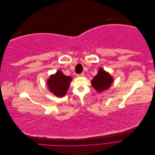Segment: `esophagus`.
Wrapping results in <instances>:
<instances>
[{
    "instance_id": "1",
    "label": "esophagus",
    "mask_w": 155,
    "mask_h": 155,
    "mask_svg": "<svg viewBox=\"0 0 155 155\" xmlns=\"http://www.w3.org/2000/svg\"><path fill=\"white\" fill-rule=\"evenodd\" d=\"M85 75H84V73H81V74H77V76L78 77H83Z\"/></svg>"
}]
</instances>
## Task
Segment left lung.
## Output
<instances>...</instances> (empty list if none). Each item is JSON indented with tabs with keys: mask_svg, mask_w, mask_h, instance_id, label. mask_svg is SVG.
Here are the masks:
<instances>
[{
	"mask_svg": "<svg viewBox=\"0 0 155 155\" xmlns=\"http://www.w3.org/2000/svg\"><path fill=\"white\" fill-rule=\"evenodd\" d=\"M112 81L113 79L110 76V74L102 68H100L97 74L93 78L91 83L93 87L97 92H102L109 88Z\"/></svg>",
	"mask_w": 155,
	"mask_h": 155,
	"instance_id": "obj_1",
	"label": "left lung"
}]
</instances>
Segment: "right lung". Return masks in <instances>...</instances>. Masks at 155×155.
<instances>
[{"instance_id": "obj_1", "label": "right lung", "mask_w": 155, "mask_h": 155, "mask_svg": "<svg viewBox=\"0 0 155 155\" xmlns=\"http://www.w3.org/2000/svg\"><path fill=\"white\" fill-rule=\"evenodd\" d=\"M71 80V77L65 76L59 70L55 74L51 75L47 83L50 92L58 97H63L68 89Z\"/></svg>"}]
</instances>
